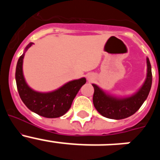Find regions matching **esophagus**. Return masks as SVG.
I'll return each instance as SVG.
<instances>
[{
  "label": "esophagus",
  "mask_w": 160,
  "mask_h": 160,
  "mask_svg": "<svg viewBox=\"0 0 160 160\" xmlns=\"http://www.w3.org/2000/svg\"><path fill=\"white\" fill-rule=\"evenodd\" d=\"M94 75H93L92 73H89V74H87V79H88V81L91 82L93 81V79H94Z\"/></svg>",
  "instance_id": "esophagus-1"
}]
</instances>
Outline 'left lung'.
<instances>
[{"label": "left lung", "instance_id": "left-lung-1", "mask_svg": "<svg viewBox=\"0 0 160 160\" xmlns=\"http://www.w3.org/2000/svg\"><path fill=\"white\" fill-rule=\"evenodd\" d=\"M152 83V66L147 58V76L140 88L129 96H117L106 92L98 85L94 89L93 102L98 112L111 119H123L135 114L140 108L149 94Z\"/></svg>", "mask_w": 160, "mask_h": 160}]
</instances>
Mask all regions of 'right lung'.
I'll use <instances>...</instances> for the list:
<instances>
[{
    "label": "right lung",
    "mask_w": 160,
    "mask_h": 160,
    "mask_svg": "<svg viewBox=\"0 0 160 160\" xmlns=\"http://www.w3.org/2000/svg\"><path fill=\"white\" fill-rule=\"evenodd\" d=\"M32 45V42L28 44L17 64L15 78L21 99L31 111L38 115L49 118L62 116L70 110L73 100L80 88L87 82V79L83 77L72 80L49 92H39L32 89L24 77L23 59L25 52Z\"/></svg>",
    "instance_id": "1"
}]
</instances>
